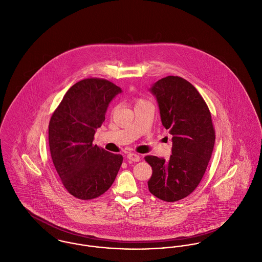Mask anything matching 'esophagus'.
<instances>
[{
    "mask_svg": "<svg viewBox=\"0 0 262 262\" xmlns=\"http://www.w3.org/2000/svg\"><path fill=\"white\" fill-rule=\"evenodd\" d=\"M126 158L129 160V161H133V162H139L140 161V156L135 154V153H129L127 154Z\"/></svg>",
    "mask_w": 262,
    "mask_h": 262,
    "instance_id": "34e87169",
    "label": "esophagus"
}]
</instances>
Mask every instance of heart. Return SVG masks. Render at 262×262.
Returning a JSON list of instances; mask_svg holds the SVG:
<instances>
[{
  "label": "heart",
  "instance_id": "heart-1",
  "mask_svg": "<svg viewBox=\"0 0 262 262\" xmlns=\"http://www.w3.org/2000/svg\"><path fill=\"white\" fill-rule=\"evenodd\" d=\"M142 101H143V100H142V99H138V100H137V101H136V102H137V103H140V102H142Z\"/></svg>",
  "mask_w": 262,
  "mask_h": 262
}]
</instances>
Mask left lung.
Wrapping results in <instances>:
<instances>
[{
	"instance_id": "1",
	"label": "left lung",
	"mask_w": 262,
	"mask_h": 262,
	"mask_svg": "<svg viewBox=\"0 0 262 262\" xmlns=\"http://www.w3.org/2000/svg\"><path fill=\"white\" fill-rule=\"evenodd\" d=\"M150 91L157 98L163 126L172 135L169 160L146 156L153 173L148 181L150 192L172 203L189 195L203 179L215 140L209 107L188 81L168 76Z\"/></svg>"
}]
</instances>
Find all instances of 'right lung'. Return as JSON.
Returning <instances> with one entry per match:
<instances>
[{
    "label": "right lung",
    "instance_id": "add662e5",
    "mask_svg": "<svg viewBox=\"0 0 262 262\" xmlns=\"http://www.w3.org/2000/svg\"><path fill=\"white\" fill-rule=\"evenodd\" d=\"M121 89L99 78L73 85L52 115L50 150L64 188L79 200H93L109 189L122 164L121 155L93 145L110 101Z\"/></svg>",
    "mask_w": 262,
    "mask_h": 262
}]
</instances>
